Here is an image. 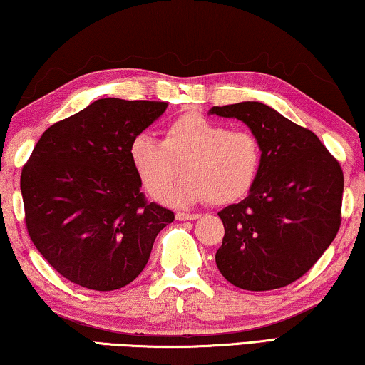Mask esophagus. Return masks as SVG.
I'll list each match as a JSON object with an SVG mask.
<instances>
[{
	"mask_svg": "<svg viewBox=\"0 0 365 365\" xmlns=\"http://www.w3.org/2000/svg\"><path fill=\"white\" fill-rule=\"evenodd\" d=\"M175 217L178 221H193V220H198L200 215H197V213H177Z\"/></svg>",
	"mask_w": 365,
	"mask_h": 365,
	"instance_id": "1",
	"label": "esophagus"
}]
</instances>
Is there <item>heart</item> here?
I'll use <instances>...</instances> for the list:
<instances>
[{
  "mask_svg": "<svg viewBox=\"0 0 365 365\" xmlns=\"http://www.w3.org/2000/svg\"><path fill=\"white\" fill-rule=\"evenodd\" d=\"M129 159L150 195L161 193L182 168L181 180L160 195L162 203L226 205L246 197L257 182L262 145L251 130H231L200 113H185L164 129L162 140L135 135Z\"/></svg>",
  "mask_w": 365,
  "mask_h": 365,
  "instance_id": "heart-1",
  "label": "heart"
}]
</instances>
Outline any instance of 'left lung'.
<instances>
[{"instance_id":"1","label":"left lung","mask_w":365,"mask_h":365,"mask_svg":"<svg viewBox=\"0 0 365 365\" xmlns=\"http://www.w3.org/2000/svg\"><path fill=\"white\" fill-rule=\"evenodd\" d=\"M208 114L242 121L262 145L251 192L217 216L225 237L216 252L221 275L237 288L275 290L300 279L334 241L344 177L312 130L259 101L213 106Z\"/></svg>"}]
</instances>
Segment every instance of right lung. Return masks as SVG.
<instances>
[{"mask_svg": "<svg viewBox=\"0 0 365 365\" xmlns=\"http://www.w3.org/2000/svg\"><path fill=\"white\" fill-rule=\"evenodd\" d=\"M164 101L96 100L52 124L21 173L26 226L42 257L80 287L110 292L148 264L170 210L148 203L129 145Z\"/></svg>", "mask_w": 365, "mask_h": 365, "instance_id": "add662e5", "label": "right lung"}]
</instances>
